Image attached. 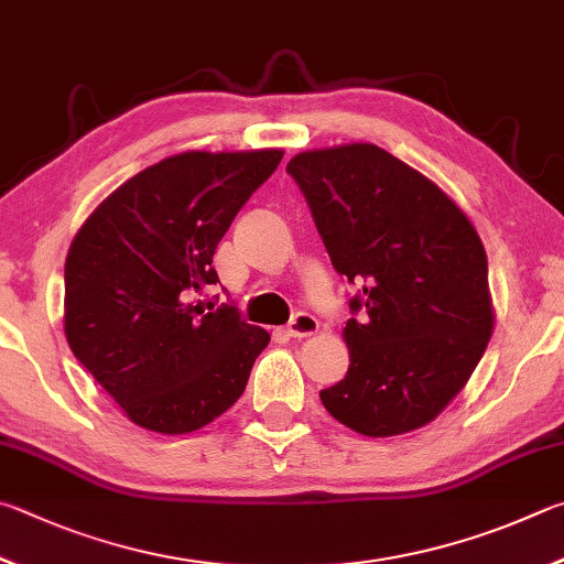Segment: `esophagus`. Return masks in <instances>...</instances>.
<instances>
[{
	"label": "esophagus",
	"instance_id": "esophagus-1",
	"mask_svg": "<svg viewBox=\"0 0 564 564\" xmlns=\"http://www.w3.org/2000/svg\"><path fill=\"white\" fill-rule=\"evenodd\" d=\"M288 332H290V337H294V339H307V337H312V334L319 332V322L314 319L312 314L300 312V314H294V317H292Z\"/></svg>",
	"mask_w": 564,
	"mask_h": 564
}]
</instances>
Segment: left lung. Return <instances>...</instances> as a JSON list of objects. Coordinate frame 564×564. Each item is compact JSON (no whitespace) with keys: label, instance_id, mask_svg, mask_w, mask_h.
I'll return each instance as SVG.
<instances>
[{"label":"left lung","instance_id":"1","mask_svg":"<svg viewBox=\"0 0 564 564\" xmlns=\"http://www.w3.org/2000/svg\"><path fill=\"white\" fill-rule=\"evenodd\" d=\"M288 173L334 270L361 284L341 337L349 371L319 399L369 438L426 426L466 389L496 327L488 257L453 197L373 143L297 153Z\"/></svg>","mask_w":564,"mask_h":564}]
</instances>
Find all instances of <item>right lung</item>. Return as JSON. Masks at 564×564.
Masks as SVG:
<instances>
[{
  "instance_id": "right-lung-1",
  "label": "right lung",
  "mask_w": 564,
  "mask_h": 564,
  "mask_svg": "<svg viewBox=\"0 0 564 564\" xmlns=\"http://www.w3.org/2000/svg\"><path fill=\"white\" fill-rule=\"evenodd\" d=\"M282 148L185 151L128 177L78 227L64 267V334L121 411L183 436L242 397L270 334L235 307L187 302L215 284L213 254Z\"/></svg>"
}]
</instances>
